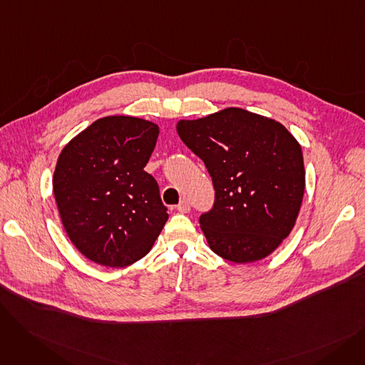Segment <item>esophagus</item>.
<instances>
[{
  "label": "esophagus",
  "instance_id": "1",
  "mask_svg": "<svg viewBox=\"0 0 365 365\" xmlns=\"http://www.w3.org/2000/svg\"><path fill=\"white\" fill-rule=\"evenodd\" d=\"M176 210H178V212H180V213H187L189 210H190L189 201H187V200H182V201L176 205Z\"/></svg>",
  "mask_w": 365,
  "mask_h": 365
}]
</instances>
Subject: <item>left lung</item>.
Masks as SVG:
<instances>
[{
	"mask_svg": "<svg viewBox=\"0 0 365 365\" xmlns=\"http://www.w3.org/2000/svg\"><path fill=\"white\" fill-rule=\"evenodd\" d=\"M212 176L215 204L200 216L212 250L235 263L269 256L289 237L304 192L299 142L275 120L227 108L178 123Z\"/></svg>",
	"mask_w": 365,
	"mask_h": 365,
	"instance_id": "left-lung-1",
	"label": "left lung"
}]
</instances>
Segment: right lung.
<instances>
[{
	"mask_svg": "<svg viewBox=\"0 0 365 365\" xmlns=\"http://www.w3.org/2000/svg\"><path fill=\"white\" fill-rule=\"evenodd\" d=\"M158 125L112 115L61 152L53 192L65 231L90 260L124 267L149 253L168 219L157 180L145 171Z\"/></svg>",
	"mask_w": 365,
	"mask_h": 365,
	"instance_id": "obj_1",
	"label": "right lung"
}]
</instances>
